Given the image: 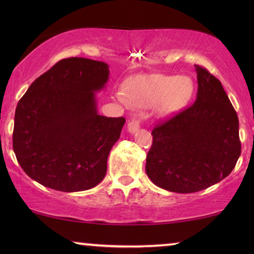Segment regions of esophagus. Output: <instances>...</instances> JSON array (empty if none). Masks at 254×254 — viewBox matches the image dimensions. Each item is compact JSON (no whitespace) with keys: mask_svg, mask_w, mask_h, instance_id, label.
Wrapping results in <instances>:
<instances>
[{"mask_svg":"<svg viewBox=\"0 0 254 254\" xmlns=\"http://www.w3.org/2000/svg\"><path fill=\"white\" fill-rule=\"evenodd\" d=\"M144 117V114H140L138 117H134L133 119H131L129 123H128V131H129L130 134H134L135 131H136L138 128H140V123H141V119Z\"/></svg>","mask_w":254,"mask_h":254,"instance_id":"obj_1","label":"esophagus"}]
</instances>
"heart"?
<instances>
[{"label": "heart", "instance_id": "b5f03b06", "mask_svg": "<svg viewBox=\"0 0 254 254\" xmlns=\"http://www.w3.org/2000/svg\"><path fill=\"white\" fill-rule=\"evenodd\" d=\"M192 79L186 76L145 74L130 78L123 93H117L120 103L131 106L147 107L156 104L162 117L171 116L189 103L193 95Z\"/></svg>", "mask_w": 254, "mask_h": 254}]
</instances>
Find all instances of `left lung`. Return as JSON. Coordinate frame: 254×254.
Listing matches in <instances>:
<instances>
[{
  "label": "left lung",
  "instance_id": "1",
  "mask_svg": "<svg viewBox=\"0 0 254 254\" xmlns=\"http://www.w3.org/2000/svg\"><path fill=\"white\" fill-rule=\"evenodd\" d=\"M192 106L154 128L145 172L156 186L194 193L230 175L241 156L239 121L221 82L195 64Z\"/></svg>",
  "mask_w": 254,
  "mask_h": 254
}]
</instances>
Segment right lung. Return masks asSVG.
<instances>
[{
  "label": "right lung",
  "mask_w": 254,
  "mask_h": 254,
  "mask_svg": "<svg viewBox=\"0 0 254 254\" xmlns=\"http://www.w3.org/2000/svg\"><path fill=\"white\" fill-rule=\"evenodd\" d=\"M109 64L64 59L29 86L16 107L12 147L24 172L48 189L79 192L98 185L125 118L98 114L96 92Z\"/></svg>",
  "instance_id": "add662e5"
}]
</instances>
